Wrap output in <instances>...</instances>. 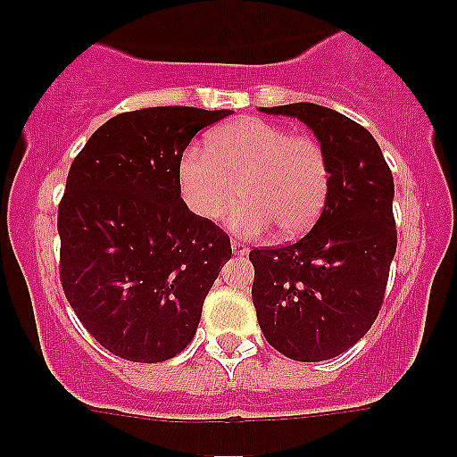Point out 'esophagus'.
Instances as JSON below:
<instances>
[{
    "label": "esophagus",
    "mask_w": 457,
    "mask_h": 457,
    "mask_svg": "<svg viewBox=\"0 0 457 457\" xmlns=\"http://www.w3.org/2000/svg\"><path fill=\"white\" fill-rule=\"evenodd\" d=\"M232 251L234 255H245L246 251H249V246H246L243 240H232Z\"/></svg>",
    "instance_id": "1"
}]
</instances>
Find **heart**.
<instances>
[{"label": "heart", "mask_w": 457, "mask_h": 457, "mask_svg": "<svg viewBox=\"0 0 457 457\" xmlns=\"http://www.w3.org/2000/svg\"><path fill=\"white\" fill-rule=\"evenodd\" d=\"M185 204L204 221H219L238 195L234 232L255 236L275 225L283 238L307 232L322 212L330 162L312 135L260 118H240L214 129L206 150L191 148L178 167Z\"/></svg>", "instance_id": "b5f03b06"}]
</instances>
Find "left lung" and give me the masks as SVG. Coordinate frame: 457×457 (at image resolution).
I'll use <instances>...</instances> for the list:
<instances>
[{
	"instance_id": "obj_1",
	"label": "left lung",
	"mask_w": 457,
	"mask_h": 457,
	"mask_svg": "<svg viewBox=\"0 0 457 457\" xmlns=\"http://www.w3.org/2000/svg\"><path fill=\"white\" fill-rule=\"evenodd\" d=\"M262 112L305 122L330 162L327 204L312 232L249 253L266 342L287 359L316 363L345 353L378 318L397 249L393 174L370 130L333 109L295 103Z\"/></svg>"
}]
</instances>
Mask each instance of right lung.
Segmentation results:
<instances>
[{"label":"right lung","instance_id":"1","mask_svg":"<svg viewBox=\"0 0 457 457\" xmlns=\"http://www.w3.org/2000/svg\"><path fill=\"white\" fill-rule=\"evenodd\" d=\"M228 109L148 107L107 120L72 161L57 208L60 281L87 333L135 363H161L195 335L232 258L229 236L180 197L182 152Z\"/></svg>","mask_w":457,"mask_h":457}]
</instances>
